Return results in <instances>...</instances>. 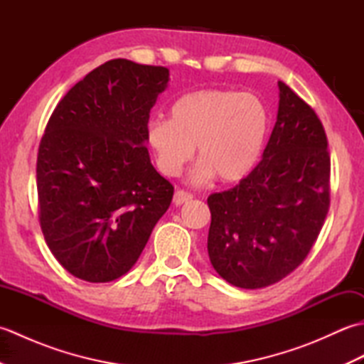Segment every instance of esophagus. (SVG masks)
<instances>
[{
	"label": "esophagus",
	"mask_w": 364,
	"mask_h": 364,
	"mask_svg": "<svg viewBox=\"0 0 364 364\" xmlns=\"http://www.w3.org/2000/svg\"><path fill=\"white\" fill-rule=\"evenodd\" d=\"M192 197H194V196H192L191 192L183 191V189H178L175 192V196H173V203L175 205H183V203L189 202V200H192Z\"/></svg>",
	"instance_id": "1"
}]
</instances>
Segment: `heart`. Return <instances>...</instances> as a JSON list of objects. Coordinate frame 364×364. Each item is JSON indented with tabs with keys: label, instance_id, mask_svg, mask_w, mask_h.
Here are the masks:
<instances>
[{
	"label": "heart",
	"instance_id": "b5f03b06",
	"mask_svg": "<svg viewBox=\"0 0 364 364\" xmlns=\"http://www.w3.org/2000/svg\"><path fill=\"white\" fill-rule=\"evenodd\" d=\"M269 128V109L258 95L202 89L178 98L170 106V119L151 120L146 142L167 176L181 173L197 145V181L215 175L222 183H237L257 167Z\"/></svg>",
	"mask_w": 364,
	"mask_h": 364
}]
</instances>
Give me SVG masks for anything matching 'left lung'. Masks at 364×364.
<instances>
[{
    "label": "left lung",
    "mask_w": 364,
    "mask_h": 364,
    "mask_svg": "<svg viewBox=\"0 0 364 364\" xmlns=\"http://www.w3.org/2000/svg\"><path fill=\"white\" fill-rule=\"evenodd\" d=\"M277 122L262 159L233 189L208 197V255L223 280L244 289L299 267L327 218L330 154L318 115L278 81Z\"/></svg>",
    "instance_id": "left-lung-1"
}]
</instances>
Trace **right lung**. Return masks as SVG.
Returning <instances> with one entry per match:
<instances>
[{
  "mask_svg": "<svg viewBox=\"0 0 364 364\" xmlns=\"http://www.w3.org/2000/svg\"><path fill=\"white\" fill-rule=\"evenodd\" d=\"M168 68L112 59L76 82L38 145V220L67 272L106 283L136 264L173 186L151 166L150 111Z\"/></svg>",
  "mask_w": 364,
  "mask_h": 364,
  "instance_id": "obj_1",
  "label": "right lung"
}]
</instances>
